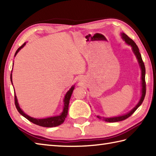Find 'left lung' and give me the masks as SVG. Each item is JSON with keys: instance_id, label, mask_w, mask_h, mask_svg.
<instances>
[{"instance_id": "left-lung-1", "label": "left lung", "mask_w": 156, "mask_h": 156, "mask_svg": "<svg viewBox=\"0 0 156 156\" xmlns=\"http://www.w3.org/2000/svg\"><path fill=\"white\" fill-rule=\"evenodd\" d=\"M122 35V38L124 39L125 41L127 43V44L130 45L132 49H133V53L135 54V55H136V57L138 59V62H139V64L140 65V67L141 69V80H142V95H141V97L140 102H139V103L135 106V107L134 108L132 109V110L128 112L127 114L124 115L122 116H120V117H112V118H105V117H99V116H97V117L101 119V120L102 121H105L106 122H118V121H123L125 119H127L128 117H130V116L133 113V112L137 110V108L140 107V106L142 104V102H143L144 100V98H145V93H146V83H145V65H144V63L142 60V58H141V54L140 52V50H139V48L137 47V45H136V44L134 42V41L133 39H131L130 37H129L128 36L125 34L124 33H122L121 34Z\"/></svg>"}]
</instances>
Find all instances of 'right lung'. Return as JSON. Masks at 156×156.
<instances>
[{
    "label": "right lung",
    "instance_id": "right-lung-1",
    "mask_svg": "<svg viewBox=\"0 0 156 156\" xmlns=\"http://www.w3.org/2000/svg\"><path fill=\"white\" fill-rule=\"evenodd\" d=\"M25 45V43H24L21 46L18 48L17 50L16 51V53L15 54V56L16 55V54L19 52V51L21 49L23 46ZM11 81L12 82V74H11ZM74 89V86L72 87V88L69 89L68 92L66 93L65 98H64V110H63L62 113L59 115V116H55V117H49V118H46V119H35L29 117L27 115H26L25 113L23 112V111L20 108L19 104L17 102V99H16V96L15 95V107L17 109V111L19 112L21 115H23V117H25L26 119L29 120V121H31L33 123H34L35 125H37L39 126H41V127H56V126H58L59 125L62 124L63 122H64L65 119L66 118V116L68 115V105H69V99H70V97L72 94V92Z\"/></svg>",
    "mask_w": 156,
    "mask_h": 156
}]
</instances>
